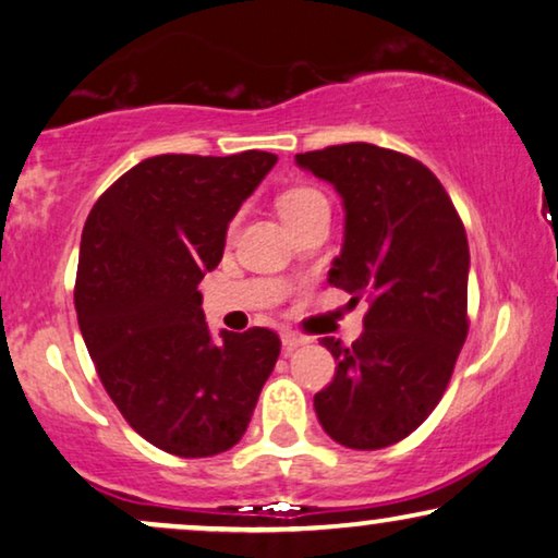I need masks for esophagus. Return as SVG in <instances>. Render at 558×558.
<instances>
[{
  "instance_id": "1",
  "label": "esophagus",
  "mask_w": 558,
  "mask_h": 558,
  "mask_svg": "<svg viewBox=\"0 0 558 558\" xmlns=\"http://www.w3.org/2000/svg\"><path fill=\"white\" fill-rule=\"evenodd\" d=\"M283 349H286V354H291L293 349H299V347H303L306 344V337H301V333H295V331H283Z\"/></svg>"
}]
</instances>
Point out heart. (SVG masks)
Returning <instances> with one entry per match:
<instances>
[{
	"label": "heart",
	"mask_w": 558,
	"mask_h": 558,
	"mask_svg": "<svg viewBox=\"0 0 558 558\" xmlns=\"http://www.w3.org/2000/svg\"><path fill=\"white\" fill-rule=\"evenodd\" d=\"M316 206H329V204H326L324 193L311 189V185H295V189H288L278 196V211L286 225L306 217L308 211L316 209Z\"/></svg>",
	"instance_id": "b5f03b06"
}]
</instances>
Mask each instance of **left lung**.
Listing matches in <instances>:
<instances>
[{
  "instance_id": "1",
  "label": "left lung",
  "mask_w": 558,
  "mask_h": 558,
  "mask_svg": "<svg viewBox=\"0 0 558 558\" xmlns=\"http://www.w3.org/2000/svg\"><path fill=\"white\" fill-rule=\"evenodd\" d=\"M344 204V242L329 283L369 299L365 331L324 337L337 360L314 396L326 434L373 451L413 434L439 405L466 339L470 244L462 219L430 170L369 143L295 155Z\"/></svg>"
}]
</instances>
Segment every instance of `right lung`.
<instances>
[{
  "label": "right lung",
  "mask_w": 558,
  "mask_h": 558,
  "mask_svg": "<svg viewBox=\"0 0 558 558\" xmlns=\"http://www.w3.org/2000/svg\"><path fill=\"white\" fill-rule=\"evenodd\" d=\"M278 155H155L101 193L81 234L76 314L104 390L168 454L232 449L280 354L270 329L211 337L198 283Z\"/></svg>",
  "instance_id": "right-lung-1"
}]
</instances>
